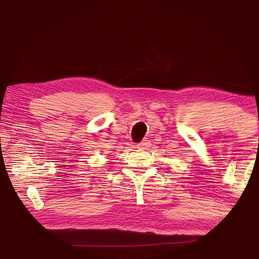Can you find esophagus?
Masks as SVG:
<instances>
[{"mask_svg": "<svg viewBox=\"0 0 259 259\" xmlns=\"http://www.w3.org/2000/svg\"><path fill=\"white\" fill-rule=\"evenodd\" d=\"M149 146H150V140L145 139V140L141 141L140 144H138V148L139 149H148Z\"/></svg>", "mask_w": 259, "mask_h": 259, "instance_id": "obj_1", "label": "esophagus"}]
</instances>
